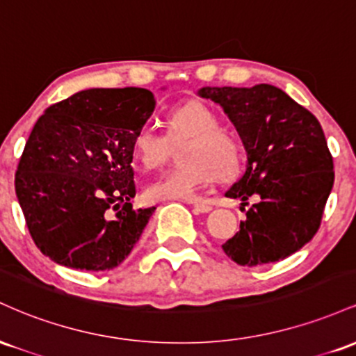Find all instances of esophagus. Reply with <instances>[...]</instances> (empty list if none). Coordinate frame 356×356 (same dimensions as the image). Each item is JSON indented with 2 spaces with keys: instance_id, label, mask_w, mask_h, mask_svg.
Wrapping results in <instances>:
<instances>
[{
  "instance_id": "34e87169",
  "label": "esophagus",
  "mask_w": 356,
  "mask_h": 356,
  "mask_svg": "<svg viewBox=\"0 0 356 356\" xmlns=\"http://www.w3.org/2000/svg\"><path fill=\"white\" fill-rule=\"evenodd\" d=\"M189 204H192V207H194L195 212H209L212 209L207 202H189Z\"/></svg>"
}]
</instances>
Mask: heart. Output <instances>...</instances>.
I'll use <instances>...</instances> for the list:
<instances>
[{
	"mask_svg": "<svg viewBox=\"0 0 356 356\" xmlns=\"http://www.w3.org/2000/svg\"><path fill=\"white\" fill-rule=\"evenodd\" d=\"M167 137L154 127L142 125L132 137V154L147 169L157 167L165 159L169 140L189 138L184 145L179 169L167 170L145 186L149 201H195L204 189L219 179L232 177L241 164L238 142L222 132L218 113L202 102L170 110L165 117Z\"/></svg>",
	"mask_w": 356,
	"mask_h": 356,
	"instance_id": "obj_1",
	"label": "heart"
}]
</instances>
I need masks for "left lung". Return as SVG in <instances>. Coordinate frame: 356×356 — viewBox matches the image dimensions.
Listing matches in <instances>:
<instances>
[{"mask_svg":"<svg viewBox=\"0 0 356 356\" xmlns=\"http://www.w3.org/2000/svg\"><path fill=\"white\" fill-rule=\"evenodd\" d=\"M197 93L222 107L246 149V172L226 197L241 199V206L251 195L259 199L236 236L222 244L226 256L251 268L300 251L320 227L334 181L318 118L268 83L202 87Z\"/></svg>","mask_w":356,"mask_h":356,"instance_id":"8db88e82","label":"left lung"}]
</instances>
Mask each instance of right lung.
Here are the masks:
<instances>
[{
  "label": "right lung",
  "mask_w": 356,
  "mask_h": 356,
  "mask_svg": "<svg viewBox=\"0 0 356 356\" xmlns=\"http://www.w3.org/2000/svg\"><path fill=\"white\" fill-rule=\"evenodd\" d=\"M155 108L150 90L88 88L44 110L15 189L40 251L61 266L117 268L155 207L134 209L132 137Z\"/></svg>",
  "instance_id": "add662e5"
}]
</instances>
